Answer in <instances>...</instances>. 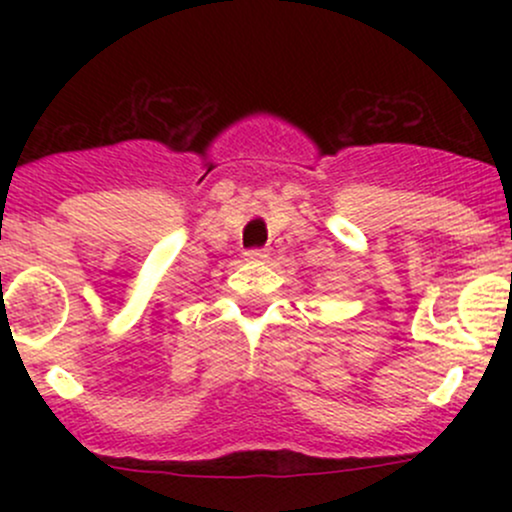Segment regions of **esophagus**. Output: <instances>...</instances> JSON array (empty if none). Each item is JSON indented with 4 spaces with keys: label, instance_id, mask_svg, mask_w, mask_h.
I'll list each match as a JSON object with an SVG mask.
<instances>
[{
    "label": "esophagus",
    "instance_id": "34e87169",
    "mask_svg": "<svg viewBox=\"0 0 512 512\" xmlns=\"http://www.w3.org/2000/svg\"><path fill=\"white\" fill-rule=\"evenodd\" d=\"M267 250H260V248H255V250H248L245 252V260H250V262H260V260H267Z\"/></svg>",
    "mask_w": 512,
    "mask_h": 512
}]
</instances>
